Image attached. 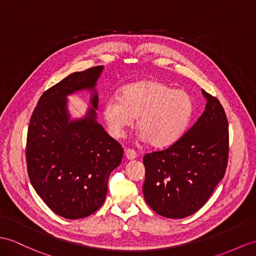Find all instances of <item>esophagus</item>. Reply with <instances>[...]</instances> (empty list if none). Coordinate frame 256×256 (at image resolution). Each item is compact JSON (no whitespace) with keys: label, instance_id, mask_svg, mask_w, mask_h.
I'll return each instance as SVG.
<instances>
[{"label":"esophagus","instance_id":"34e87169","mask_svg":"<svg viewBox=\"0 0 256 256\" xmlns=\"http://www.w3.org/2000/svg\"><path fill=\"white\" fill-rule=\"evenodd\" d=\"M124 158H126L128 160H132L136 158V154L134 150L128 148V150H126V151H124Z\"/></svg>","mask_w":256,"mask_h":256}]
</instances>
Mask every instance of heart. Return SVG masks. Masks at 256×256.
Listing matches in <instances>:
<instances>
[{
    "mask_svg": "<svg viewBox=\"0 0 256 256\" xmlns=\"http://www.w3.org/2000/svg\"><path fill=\"white\" fill-rule=\"evenodd\" d=\"M194 113L189 92L172 89L156 79H146L124 86L120 98L110 96L102 106L108 134L122 138L136 117L139 138L154 148H168L182 138Z\"/></svg>",
    "mask_w": 256,
    "mask_h": 256,
    "instance_id": "obj_1",
    "label": "heart"
}]
</instances>
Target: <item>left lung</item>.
<instances>
[{
    "mask_svg": "<svg viewBox=\"0 0 256 256\" xmlns=\"http://www.w3.org/2000/svg\"><path fill=\"white\" fill-rule=\"evenodd\" d=\"M206 106L175 144L146 154L143 194L155 213L184 218L208 202L228 162V120L220 102L202 90Z\"/></svg>",
    "mask_w": 256,
    "mask_h": 256,
    "instance_id": "obj_1",
    "label": "left lung"
}]
</instances>
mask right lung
Returning <instances> with one entry per match:
<instances>
[{
	"label": "right lung",
	"mask_w": 256,
	"mask_h": 256,
	"mask_svg": "<svg viewBox=\"0 0 256 256\" xmlns=\"http://www.w3.org/2000/svg\"><path fill=\"white\" fill-rule=\"evenodd\" d=\"M104 66L70 74L41 96L27 136L26 158L34 189L54 213L79 220L102 206L110 172L124 148L96 122V81ZM92 92L86 116L70 120L66 96Z\"/></svg>",
	"instance_id": "right-lung-1"
}]
</instances>
